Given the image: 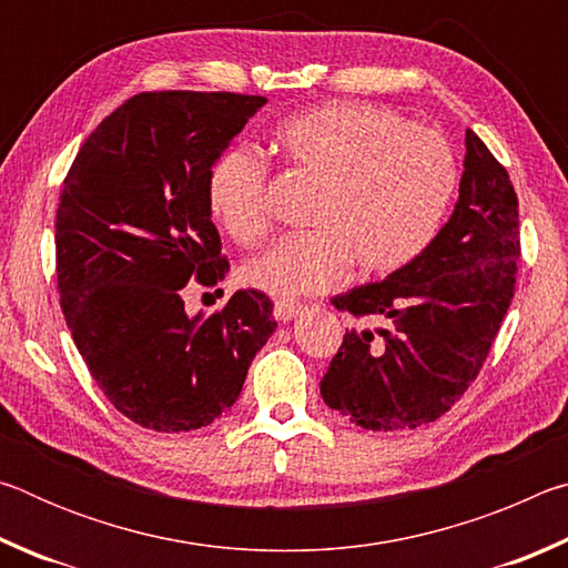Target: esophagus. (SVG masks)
Listing matches in <instances>:
<instances>
[{
  "label": "esophagus",
  "instance_id": "34e87169",
  "mask_svg": "<svg viewBox=\"0 0 568 568\" xmlns=\"http://www.w3.org/2000/svg\"><path fill=\"white\" fill-rule=\"evenodd\" d=\"M303 311H305V305H301V303H293V301H275L273 315H275V321L291 323V321L297 318V315H303Z\"/></svg>",
  "mask_w": 568,
  "mask_h": 568
}]
</instances>
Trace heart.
I'll use <instances>...</instances> for the list:
<instances>
[{"instance_id":"heart-1","label":"heart","mask_w":568,"mask_h":568,"mask_svg":"<svg viewBox=\"0 0 568 568\" xmlns=\"http://www.w3.org/2000/svg\"><path fill=\"white\" fill-rule=\"evenodd\" d=\"M273 145L293 170L318 182L307 225L240 265V283L275 297L331 291L348 273H393L438 235L458 185L454 152L440 134L398 114L328 102L277 124ZM267 170L250 150L230 148L207 175V205L235 240L267 227Z\"/></svg>"}]
</instances>
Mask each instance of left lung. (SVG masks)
Returning <instances> with one entry per match:
<instances>
[{
  "instance_id": "1",
  "label": "left lung",
  "mask_w": 568,
  "mask_h": 568,
  "mask_svg": "<svg viewBox=\"0 0 568 568\" xmlns=\"http://www.w3.org/2000/svg\"><path fill=\"white\" fill-rule=\"evenodd\" d=\"M518 203L508 172L466 130L458 203L416 261L333 305L376 325L345 328L321 381L325 406L365 430L436 420L478 376L514 297Z\"/></svg>"
}]
</instances>
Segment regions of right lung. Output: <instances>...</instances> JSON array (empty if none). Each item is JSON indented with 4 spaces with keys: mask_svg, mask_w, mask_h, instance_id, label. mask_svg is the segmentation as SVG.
<instances>
[{
    "mask_svg": "<svg viewBox=\"0 0 568 568\" xmlns=\"http://www.w3.org/2000/svg\"><path fill=\"white\" fill-rule=\"evenodd\" d=\"M265 98L142 92L104 118L67 172L54 220L57 283L77 351L142 428L180 434L237 400L271 338V297L237 291L185 311L190 281L225 277L207 175Z\"/></svg>",
    "mask_w": 568,
    "mask_h": 568,
    "instance_id": "1",
    "label": "right lung"
}]
</instances>
